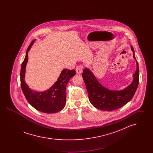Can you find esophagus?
<instances>
[{
    "instance_id": "esophagus-1",
    "label": "esophagus",
    "mask_w": 153,
    "mask_h": 153,
    "mask_svg": "<svg viewBox=\"0 0 153 153\" xmlns=\"http://www.w3.org/2000/svg\"><path fill=\"white\" fill-rule=\"evenodd\" d=\"M82 67L81 66H77L76 69V71L77 74H81L82 73Z\"/></svg>"
}]
</instances>
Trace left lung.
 Masks as SVG:
<instances>
[{
    "mask_svg": "<svg viewBox=\"0 0 153 153\" xmlns=\"http://www.w3.org/2000/svg\"><path fill=\"white\" fill-rule=\"evenodd\" d=\"M131 49L133 58L136 60L137 70L132 76L133 80L131 84L123 89L111 90L104 87L89 69L85 68L83 70L82 76L87 90L89 100L96 108L108 111L118 109L130 102L134 96L138 86L139 65L131 45Z\"/></svg>",
    "mask_w": 153,
    "mask_h": 153,
    "instance_id": "1",
    "label": "left lung"
}]
</instances>
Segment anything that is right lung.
<instances>
[{"instance_id": "right-lung-1", "label": "right lung", "mask_w": 153, "mask_h": 153, "mask_svg": "<svg viewBox=\"0 0 153 153\" xmlns=\"http://www.w3.org/2000/svg\"><path fill=\"white\" fill-rule=\"evenodd\" d=\"M35 41L34 39L30 44L21 66L20 77L22 91L30 104L35 109L44 113H56L65 106L66 87L69 80L76 74V71L63 69L58 79L46 91L38 92L31 89L25 82V73L29 58L28 53Z\"/></svg>"}]
</instances>
